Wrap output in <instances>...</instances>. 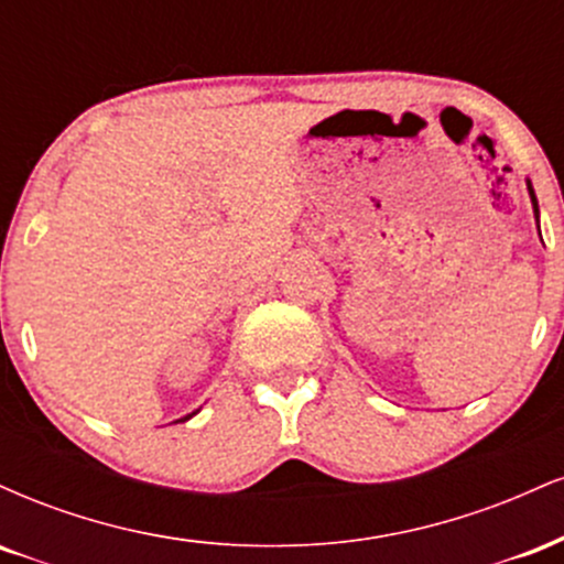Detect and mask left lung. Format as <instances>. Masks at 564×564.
Wrapping results in <instances>:
<instances>
[{"instance_id":"8db88e82","label":"left lung","mask_w":564,"mask_h":564,"mask_svg":"<svg viewBox=\"0 0 564 564\" xmlns=\"http://www.w3.org/2000/svg\"><path fill=\"white\" fill-rule=\"evenodd\" d=\"M528 193H530V200H533V215H535V219H539V198H535V191H533V185H530V180H528ZM539 236H541V230H539Z\"/></svg>"}]
</instances>
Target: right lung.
Listing matches in <instances>:
<instances>
[{
  "label": "right lung",
  "instance_id": "obj_1",
  "mask_svg": "<svg viewBox=\"0 0 564 564\" xmlns=\"http://www.w3.org/2000/svg\"><path fill=\"white\" fill-rule=\"evenodd\" d=\"M191 416H193V413H191ZM191 416H185V419H180V422H187V419H191Z\"/></svg>",
  "mask_w": 564,
  "mask_h": 564
}]
</instances>
